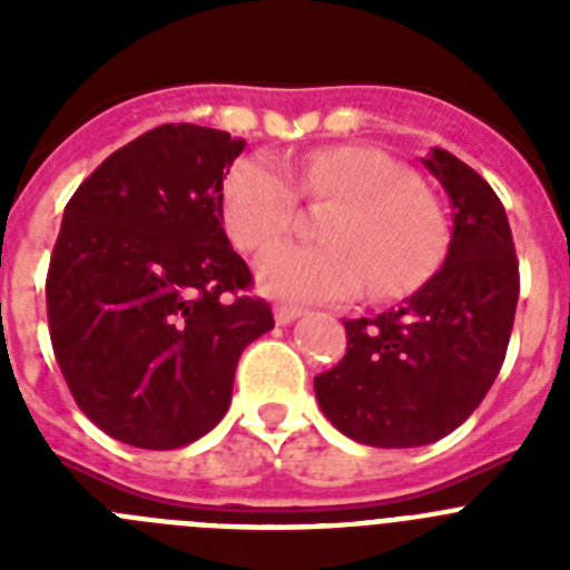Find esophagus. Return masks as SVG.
Here are the masks:
<instances>
[{
    "label": "esophagus",
    "instance_id": "obj_1",
    "mask_svg": "<svg viewBox=\"0 0 570 570\" xmlns=\"http://www.w3.org/2000/svg\"><path fill=\"white\" fill-rule=\"evenodd\" d=\"M299 316H302V308H296V305H276L274 308L276 325H291V322L299 320Z\"/></svg>",
    "mask_w": 570,
    "mask_h": 570
}]
</instances>
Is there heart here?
I'll return each mask as SVG.
<instances>
[{"instance_id":"1","label":"heart","mask_w":570,"mask_h":570,"mask_svg":"<svg viewBox=\"0 0 570 570\" xmlns=\"http://www.w3.org/2000/svg\"><path fill=\"white\" fill-rule=\"evenodd\" d=\"M299 194L336 199L316 245H276L256 265L262 291L291 302L376 299L416 291L440 265L445 219L416 188L414 170L371 145H334L291 165ZM294 184V185H295ZM293 185V186H294ZM265 156L236 159L223 179V225L239 250H262L288 234L296 191Z\"/></svg>"}]
</instances>
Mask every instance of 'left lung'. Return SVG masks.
<instances>
[{
	"label": "left lung",
	"mask_w": 570,
	"mask_h": 570,
	"mask_svg": "<svg viewBox=\"0 0 570 570\" xmlns=\"http://www.w3.org/2000/svg\"><path fill=\"white\" fill-rule=\"evenodd\" d=\"M451 199L445 262L400 308L345 320L347 351L314 380L331 425L371 448H416L460 428L500 374L520 299L505 208L462 159H422Z\"/></svg>",
	"instance_id": "1"
}]
</instances>
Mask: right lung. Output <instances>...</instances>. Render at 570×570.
Here are the masks:
<instances>
[{
    "instance_id": "right-lung-1",
    "label": "right lung",
    "mask_w": 570,
    "mask_h": 570,
    "mask_svg": "<svg viewBox=\"0 0 570 570\" xmlns=\"http://www.w3.org/2000/svg\"><path fill=\"white\" fill-rule=\"evenodd\" d=\"M245 142L159 125L70 196L48 282L53 354L94 425L170 451L219 425L242 351L274 328L242 296L250 271L223 228V179Z\"/></svg>"
}]
</instances>
